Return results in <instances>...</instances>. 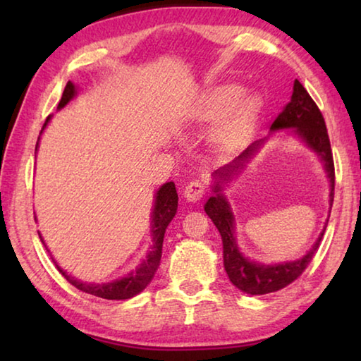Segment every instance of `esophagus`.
Instances as JSON below:
<instances>
[{"label": "esophagus", "mask_w": 361, "mask_h": 361, "mask_svg": "<svg viewBox=\"0 0 361 361\" xmlns=\"http://www.w3.org/2000/svg\"><path fill=\"white\" fill-rule=\"evenodd\" d=\"M204 194H205V186L197 180L189 183V185L185 188V191H183V195H185L188 202H197V200L204 197Z\"/></svg>", "instance_id": "34e87169"}]
</instances>
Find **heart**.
I'll return each mask as SVG.
<instances>
[{
	"label": "heart",
	"instance_id": "b5f03b06",
	"mask_svg": "<svg viewBox=\"0 0 361 361\" xmlns=\"http://www.w3.org/2000/svg\"><path fill=\"white\" fill-rule=\"evenodd\" d=\"M262 102L256 92H242L240 84L228 82L202 95L194 109L200 122H215L210 142L216 152L234 156L250 143L258 126Z\"/></svg>",
	"mask_w": 361,
	"mask_h": 361
}]
</instances>
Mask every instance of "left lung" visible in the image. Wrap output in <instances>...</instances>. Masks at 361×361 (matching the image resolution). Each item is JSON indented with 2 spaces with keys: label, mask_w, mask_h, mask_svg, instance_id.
Instances as JSON below:
<instances>
[{
  "label": "left lung",
  "mask_w": 361,
  "mask_h": 361,
  "mask_svg": "<svg viewBox=\"0 0 361 361\" xmlns=\"http://www.w3.org/2000/svg\"><path fill=\"white\" fill-rule=\"evenodd\" d=\"M286 129H290L299 142L304 143L309 149H312L319 156L329 181V212H331L334 197V164L325 119H323L315 102L310 99L307 90L304 89V85L296 79L295 84H293L291 100L283 108V111L277 116V119L272 122L269 135L266 138L256 140L234 161L226 164L224 167H219L212 173L213 195L204 205L205 213L210 216L213 224L219 231V235H221L224 271L228 274L232 285L240 291L247 293V295H267V293L282 290L286 285L295 282L304 272L309 262L312 261L328 224L329 216L326 218L319 239L305 252V255L295 261L264 264V262L247 258L240 252L239 245H237L235 216L224 194V185H228L237 175H240L242 170H245L250 161L256 157V154L261 151L274 132Z\"/></svg>",
  "instance_id": "1"
}]
</instances>
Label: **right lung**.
Here are the masks:
<instances>
[{
    "label": "right lung",
    "instance_id": "right-lung-1",
    "mask_svg": "<svg viewBox=\"0 0 361 361\" xmlns=\"http://www.w3.org/2000/svg\"><path fill=\"white\" fill-rule=\"evenodd\" d=\"M76 95H78V87L71 81H68L65 85L62 100L59 102L57 109L65 108L73 99H75ZM52 116H49V118L46 119L44 126H42V129H41V133L44 132ZM39 138L41 137H38V143H39ZM38 143H36V151H38ZM176 210H178V194H176L175 183L173 181L164 183V185L159 188L154 194V205H152V212H151L152 243L148 250V255H146V258L140 262V264L133 269L132 272L127 274L126 277L116 279V280H111V282H106V283L82 282V280L73 277L71 274L63 271V269L57 264V261L54 258L52 259H54V262H56L59 271L62 272V276L68 280L73 286H76L78 290L87 293V295L103 298V299H130L135 295H138V293H142L146 286L151 283L152 277H154L157 267H159V264H161L164 234H166L167 226L176 215ZM35 221H36V216H35ZM38 234H39V231H38ZM39 239L46 247V242H44V239H42L41 234H39Z\"/></svg>",
    "mask_w": 361,
    "mask_h": 361
}]
</instances>
